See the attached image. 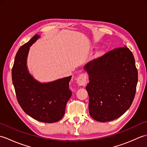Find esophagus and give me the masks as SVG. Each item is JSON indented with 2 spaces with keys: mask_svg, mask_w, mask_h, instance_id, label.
Wrapping results in <instances>:
<instances>
[{
  "mask_svg": "<svg viewBox=\"0 0 147 147\" xmlns=\"http://www.w3.org/2000/svg\"><path fill=\"white\" fill-rule=\"evenodd\" d=\"M86 75L85 73L80 74L77 78V83L80 86H85L86 83Z\"/></svg>",
  "mask_w": 147,
  "mask_h": 147,
  "instance_id": "obj_1",
  "label": "esophagus"
}]
</instances>
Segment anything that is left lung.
<instances>
[{
  "mask_svg": "<svg viewBox=\"0 0 147 147\" xmlns=\"http://www.w3.org/2000/svg\"><path fill=\"white\" fill-rule=\"evenodd\" d=\"M85 70L90 82L89 112L102 123L119 117L135 98L138 70L133 53L126 47L117 48L87 63Z\"/></svg>",
  "mask_w": 147,
  "mask_h": 147,
  "instance_id": "obj_1",
  "label": "left lung"
}]
</instances>
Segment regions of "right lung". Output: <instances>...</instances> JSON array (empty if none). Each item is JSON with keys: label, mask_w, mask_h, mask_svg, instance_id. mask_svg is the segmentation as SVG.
Segmentation results:
<instances>
[{"label": "right lung", "mask_w": 147, "mask_h": 147, "mask_svg": "<svg viewBox=\"0 0 147 147\" xmlns=\"http://www.w3.org/2000/svg\"><path fill=\"white\" fill-rule=\"evenodd\" d=\"M39 38L35 35L18 50L12 69V83L18 102L24 112L37 121L52 123L64 116L72 95L69 85L72 76L45 83L34 79L28 70L27 56L30 47Z\"/></svg>", "instance_id": "obj_1"}]
</instances>
